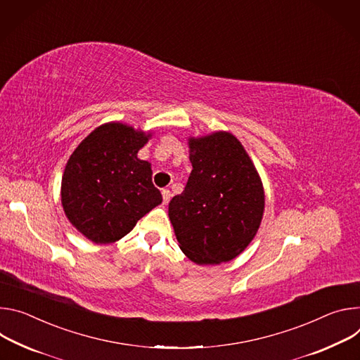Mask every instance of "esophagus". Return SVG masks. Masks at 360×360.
<instances>
[{
    "label": "esophagus",
    "mask_w": 360,
    "mask_h": 360,
    "mask_svg": "<svg viewBox=\"0 0 360 360\" xmlns=\"http://www.w3.org/2000/svg\"><path fill=\"white\" fill-rule=\"evenodd\" d=\"M162 194H163V203L167 205V203L170 202V198H172L170 190H169V188H163V190H162Z\"/></svg>",
    "instance_id": "34e87169"
}]
</instances>
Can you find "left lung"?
<instances>
[{
  "label": "left lung",
  "instance_id": "1",
  "mask_svg": "<svg viewBox=\"0 0 360 360\" xmlns=\"http://www.w3.org/2000/svg\"><path fill=\"white\" fill-rule=\"evenodd\" d=\"M193 170L169 217L183 253L197 264H219L253 240L264 210L260 177L233 134L190 139Z\"/></svg>",
  "mask_w": 360,
  "mask_h": 360
}]
</instances>
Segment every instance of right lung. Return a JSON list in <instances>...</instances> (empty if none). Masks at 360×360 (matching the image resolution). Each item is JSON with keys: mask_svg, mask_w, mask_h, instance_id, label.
Wrapping results in <instances>:
<instances>
[{"mask_svg": "<svg viewBox=\"0 0 360 360\" xmlns=\"http://www.w3.org/2000/svg\"><path fill=\"white\" fill-rule=\"evenodd\" d=\"M148 136L122 123L91 131L71 154L61 181V203L71 224L97 245L120 240L162 193L148 162L137 157Z\"/></svg>", "mask_w": 360, "mask_h": 360, "instance_id": "add662e5", "label": "right lung"}]
</instances>
